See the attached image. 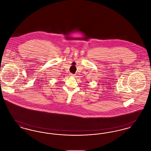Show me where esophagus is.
<instances>
[{
	"label": "esophagus",
	"mask_w": 151,
	"mask_h": 151,
	"mask_svg": "<svg viewBox=\"0 0 151 151\" xmlns=\"http://www.w3.org/2000/svg\"><path fill=\"white\" fill-rule=\"evenodd\" d=\"M70 75H71V76H75V75H73V74H72V73H71Z\"/></svg>",
	"instance_id": "esophagus-1"
}]
</instances>
